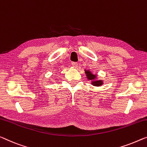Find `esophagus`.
Masks as SVG:
<instances>
[{
  "label": "esophagus",
  "instance_id": "esophagus-1",
  "mask_svg": "<svg viewBox=\"0 0 147 147\" xmlns=\"http://www.w3.org/2000/svg\"><path fill=\"white\" fill-rule=\"evenodd\" d=\"M72 65H73L74 67L76 68L78 67V63L76 62H72Z\"/></svg>",
  "mask_w": 147,
  "mask_h": 147
}]
</instances>
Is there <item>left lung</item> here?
Instances as JSON below:
<instances>
[{
  "mask_svg": "<svg viewBox=\"0 0 147 147\" xmlns=\"http://www.w3.org/2000/svg\"><path fill=\"white\" fill-rule=\"evenodd\" d=\"M85 73L86 74L88 79L90 80H92V84L94 85V86H101L103 84L102 80H94L96 78V75L92 74L91 72L89 71L88 70V71H85Z\"/></svg>",
  "mask_w": 147,
  "mask_h": 147,
  "instance_id": "left-lung-1",
  "label": "left lung"
}]
</instances>
